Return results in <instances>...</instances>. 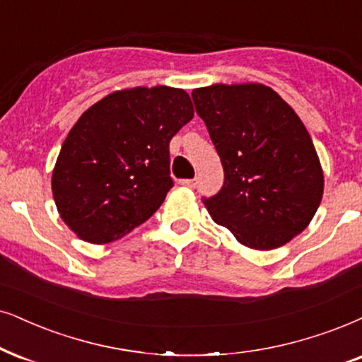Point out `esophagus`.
Masks as SVG:
<instances>
[{
	"mask_svg": "<svg viewBox=\"0 0 362 362\" xmlns=\"http://www.w3.org/2000/svg\"><path fill=\"white\" fill-rule=\"evenodd\" d=\"M180 184L182 185H185V187H190V189H195L197 187V184H199V178H184V180H180Z\"/></svg>",
	"mask_w": 362,
	"mask_h": 362,
	"instance_id": "34e87169",
	"label": "esophagus"
}]
</instances>
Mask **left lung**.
Instances as JSON below:
<instances>
[{"instance_id":"8db88e82","label":"left lung","mask_w":362,"mask_h":362,"mask_svg":"<svg viewBox=\"0 0 362 362\" xmlns=\"http://www.w3.org/2000/svg\"><path fill=\"white\" fill-rule=\"evenodd\" d=\"M223 167L210 217L255 250L277 249L313 221L322 199L321 162L304 123L269 86L212 85L192 91Z\"/></svg>"}]
</instances>
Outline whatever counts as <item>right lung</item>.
Segmentation results:
<instances>
[{"label":"right lung","mask_w":362,"mask_h":362,"mask_svg":"<svg viewBox=\"0 0 362 362\" xmlns=\"http://www.w3.org/2000/svg\"><path fill=\"white\" fill-rule=\"evenodd\" d=\"M194 118L185 90L113 91L63 141L52 190L63 222L90 244L122 239L148 221L173 187L168 144Z\"/></svg>","instance_id":"obj_1"}]
</instances>
